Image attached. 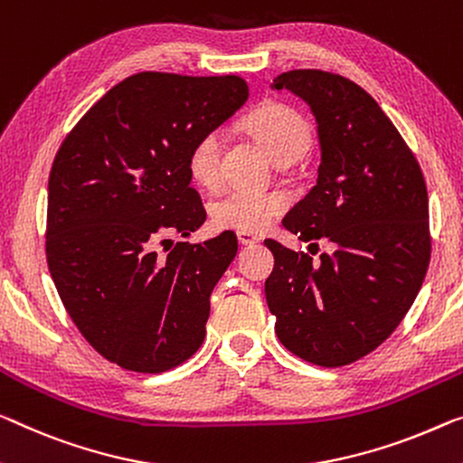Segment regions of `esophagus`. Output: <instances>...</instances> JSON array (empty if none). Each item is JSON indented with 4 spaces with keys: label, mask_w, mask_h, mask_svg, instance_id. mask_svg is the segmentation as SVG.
<instances>
[{
    "label": "esophagus",
    "mask_w": 463,
    "mask_h": 463,
    "mask_svg": "<svg viewBox=\"0 0 463 463\" xmlns=\"http://www.w3.org/2000/svg\"><path fill=\"white\" fill-rule=\"evenodd\" d=\"M238 241L241 246H254L259 241V236H254L250 232H238Z\"/></svg>",
    "instance_id": "obj_1"
}]
</instances>
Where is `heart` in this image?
I'll list each match as a JSON object with an SVG mask.
<instances>
[{
  "label": "heart",
  "instance_id": "b5f03b06",
  "mask_svg": "<svg viewBox=\"0 0 463 463\" xmlns=\"http://www.w3.org/2000/svg\"><path fill=\"white\" fill-rule=\"evenodd\" d=\"M244 128L265 146L277 165L300 161L312 145V128L302 113L283 103H262L244 118ZM222 132L203 134L190 148L188 172L204 188H215L222 180ZM279 192L227 190L211 203V219L217 227L238 232H262L286 209Z\"/></svg>",
  "mask_w": 463,
  "mask_h": 463
}]
</instances>
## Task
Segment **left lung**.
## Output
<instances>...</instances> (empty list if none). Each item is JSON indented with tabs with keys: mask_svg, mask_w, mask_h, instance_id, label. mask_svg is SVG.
Instances as JSON below:
<instances>
[{
	"mask_svg": "<svg viewBox=\"0 0 463 463\" xmlns=\"http://www.w3.org/2000/svg\"><path fill=\"white\" fill-rule=\"evenodd\" d=\"M308 103L317 119V184L283 227L302 241L326 238L335 252L275 256L265 281L275 333L317 366H345L376 350L414 304L430 262L429 194L420 165L379 103L347 78L291 70L273 80Z\"/></svg>",
	"mask_w": 463,
	"mask_h": 463,
	"instance_id": "1",
	"label": "left lung"
}]
</instances>
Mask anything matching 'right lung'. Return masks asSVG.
<instances>
[{"label": "right lung", "instance_id": "1", "mask_svg": "<svg viewBox=\"0 0 463 463\" xmlns=\"http://www.w3.org/2000/svg\"><path fill=\"white\" fill-rule=\"evenodd\" d=\"M246 99L240 76L134 74L84 113L55 155L49 273L84 339L126 371H169L203 344L211 291L238 238L177 241L165 256L155 246L204 223L190 148Z\"/></svg>", "mask_w": 463, "mask_h": 463}]
</instances>
